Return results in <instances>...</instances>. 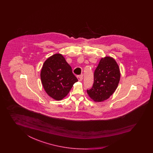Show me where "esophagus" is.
<instances>
[{"label":"esophagus","mask_w":153,"mask_h":153,"mask_svg":"<svg viewBox=\"0 0 153 153\" xmlns=\"http://www.w3.org/2000/svg\"><path fill=\"white\" fill-rule=\"evenodd\" d=\"M77 78H78V80L79 81H81L83 79V75L81 74V75H78L77 76Z\"/></svg>","instance_id":"obj_1"}]
</instances>
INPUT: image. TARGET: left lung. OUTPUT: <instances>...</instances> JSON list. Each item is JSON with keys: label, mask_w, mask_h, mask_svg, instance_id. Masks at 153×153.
<instances>
[{"label": "left lung", "mask_w": 153, "mask_h": 153, "mask_svg": "<svg viewBox=\"0 0 153 153\" xmlns=\"http://www.w3.org/2000/svg\"><path fill=\"white\" fill-rule=\"evenodd\" d=\"M94 75V84L87 93L94 102H103L116 90L120 78V69L113 58L106 56L101 59Z\"/></svg>", "instance_id": "8db88e82"}]
</instances>
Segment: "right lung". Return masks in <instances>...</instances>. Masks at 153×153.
<instances>
[{"mask_svg": "<svg viewBox=\"0 0 153 153\" xmlns=\"http://www.w3.org/2000/svg\"><path fill=\"white\" fill-rule=\"evenodd\" d=\"M40 78L46 92L57 101L65 97L78 81L72 72V67L60 53H56L46 60Z\"/></svg>", "mask_w": 153, "mask_h": 153, "instance_id": "right-lung-1", "label": "right lung"}]
</instances>
